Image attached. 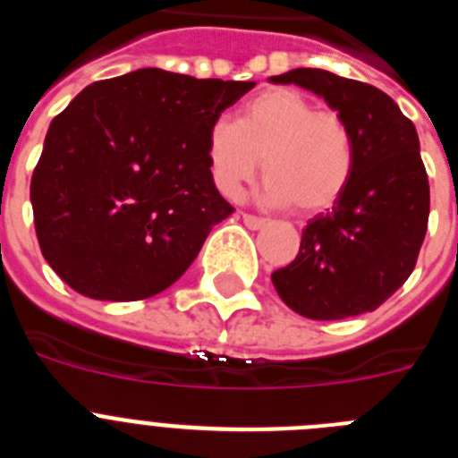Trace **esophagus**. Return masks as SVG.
I'll return each mask as SVG.
<instances>
[{"mask_svg":"<svg viewBox=\"0 0 458 458\" xmlns=\"http://www.w3.org/2000/svg\"><path fill=\"white\" fill-rule=\"evenodd\" d=\"M241 217H242V222H245V226H248V229H254V232H257V229H264L266 226L264 217L250 216V213H241Z\"/></svg>","mask_w":458,"mask_h":458,"instance_id":"esophagus-1","label":"esophagus"}]
</instances>
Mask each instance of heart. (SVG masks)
Here are the masks:
<instances>
[{"mask_svg": "<svg viewBox=\"0 0 458 458\" xmlns=\"http://www.w3.org/2000/svg\"><path fill=\"white\" fill-rule=\"evenodd\" d=\"M206 157L210 179L226 197H236L264 160L266 201L314 216L333 208L349 188L355 137L337 112L279 87L254 96L238 121H213Z\"/></svg>", "mask_w": 458, "mask_h": 458, "instance_id": "b5f03b06", "label": "heart"}]
</instances>
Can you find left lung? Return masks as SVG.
Returning a JSON list of instances; mask_svg holds the SVG:
<instances>
[{"label":"left lung","instance_id":"obj_1","mask_svg":"<svg viewBox=\"0 0 458 458\" xmlns=\"http://www.w3.org/2000/svg\"><path fill=\"white\" fill-rule=\"evenodd\" d=\"M317 93L351 125L355 167L333 210L302 229L298 257L270 275L301 317L337 321L374 311L415 268L428 222V179L418 131L371 84L321 68L273 75Z\"/></svg>","mask_w":458,"mask_h":458}]
</instances>
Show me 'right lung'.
<instances>
[{
	"label": "right lung",
	"mask_w": 458,
	"mask_h": 458,
	"mask_svg": "<svg viewBox=\"0 0 458 458\" xmlns=\"http://www.w3.org/2000/svg\"><path fill=\"white\" fill-rule=\"evenodd\" d=\"M254 82L140 68L100 80L55 116L31 176L40 252L93 301H144L190 268L233 213L206 140Z\"/></svg>",
	"instance_id": "1"
}]
</instances>
